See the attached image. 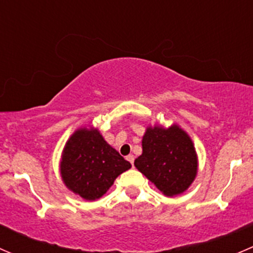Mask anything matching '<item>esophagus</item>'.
I'll use <instances>...</instances> for the list:
<instances>
[{
	"instance_id": "34e87169",
	"label": "esophagus",
	"mask_w": 253,
	"mask_h": 253,
	"mask_svg": "<svg viewBox=\"0 0 253 253\" xmlns=\"http://www.w3.org/2000/svg\"><path fill=\"white\" fill-rule=\"evenodd\" d=\"M127 160H128L129 163H131L132 165H133V163H134V157L132 154H129V155H127V158H126Z\"/></svg>"
}]
</instances>
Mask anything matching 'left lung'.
Here are the masks:
<instances>
[{"label":"left lung","instance_id":"1","mask_svg":"<svg viewBox=\"0 0 253 253\" xmlns=\"http://www.w3.org/2000/svg\"><path fill=\"white\" fill-rule=\"evenodd\" d=\"M134 167L168 197L185 192L196 178L197 154L192 139L177 125L148 127Z\"/></svg>","mask_w":253,"mask_h":253}]
</instances>
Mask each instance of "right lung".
Here are the masks:
<instances>
[{
	"label": "right lung",
	"instance_id": "add662e5",
	"mask_svg": "<svg viewBox=\"0 0 253 253\" xmlns=\"http://www.w3.org/2000/svg\"><path fill=\"white\" fill-rule=\"evenodd\" d=\"M131 168L96 128H79L70 137L60 163L68 190L86 201L105 195L119 175Z\"/></svg>",
	"mask_w": 253,
	"mask_h": 253
}]
</instances>
